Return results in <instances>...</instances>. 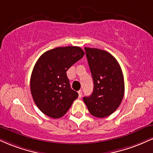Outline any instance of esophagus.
I'll list each match as a JSON object with an SVG mask.
<instances>
[{"instance_id":"esophagus-1","label":"esophagus","mask_w":153,"mask_h":153,"mask_svg":"<svg viewBox=\"0 0 153 153\" xmlns=\"http://www.w3.org/2000/svg\"><path fill=\"white\" fill-rule=\"evenodd\" d=\"M81 96H82V91L80 90L78 91V97L81 98Z\"/></svg>"}]
</instances>
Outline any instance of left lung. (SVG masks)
<instances>
[{"label": "left lung", "instance_id": "left-lung-1", "mask_svg": "<svg viewBox=\"0 0 153 153\" xmlns=\"http://www.w3.org/2000/svg\"><path fill=\"white\" fill-rule=\"evenodd\" d=\"M94 80V91L83 97L89 112L98 118L113 114L121 104L124 94V76L114 56L104 50L85 47Z\"/></svg>", "mask_w": 153, "mask_h": 153}]
</instances>
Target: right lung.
Wrapping results in <instances>:
<instances>
[{
    "label": "right lung",
    "instance_id": "1",
    "mask_svg": "<svg viewBox=\"0 0 153 153\" xmlns=\"http://www.w3.org/2000/svg\"><path fill=\"white\" fill-rule=\"evenodd\" d=\"M84 54L79 47H57L45 52L36 61L31 75V93L45 115L60 118L78 97L71 88L66 72Z\"/></svg>",
    "mask_w": 153,
    "mask_h": 153
}]
</instances>
